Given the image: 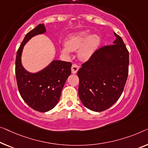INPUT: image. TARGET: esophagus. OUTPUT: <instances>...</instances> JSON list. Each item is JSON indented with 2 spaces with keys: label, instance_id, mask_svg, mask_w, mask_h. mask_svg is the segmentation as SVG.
I'll return each instance as SVG.
<instances>
[{
  "label": "esophagus",
  "instance_id": "esophagus-1",
  "mask_svg": "<svg viewBox=\"0 0 148 148\" xmlns=\"http://www.w3.org/2000/svg\"><path fill=\"white\" fill-rule=\"evenodd\" d=\"M79 66H78L76 64H73L72 66V68H71V70H72V74H76L77 72H78V70L79 69Z\"/></svg>",
  "mask_w": 148,
  "mask_h": 148
}]
</instances>
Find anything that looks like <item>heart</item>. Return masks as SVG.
Listing matches in <instances>:
<instances>
[{
    "label": "heart",
    "instance_id": "1",
    "mask_svg": "<svg viewBox=\"0 0 148 148\" xmlns=\"http://www.w3.org/2000/svg\"><path fill=\"white\" fill-rule=\"evenodd\" d=\"M88 36L89 33L86 31L70 35L66 41V45L62 48V51L64 54H68L70 51L78 50L79 58L82 60H87L98 48L100 42L97 35Z\"/></svg>",
    "mask_w": 148,
    "mask_h": 148
}]
</instances>
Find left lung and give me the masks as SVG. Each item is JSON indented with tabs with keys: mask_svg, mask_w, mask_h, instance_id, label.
Wrapping results in <instances>:
<instances>
[{
	"mask_svg": "<svg viewBox=\"0 0 148 148\" xmlns=\"http://www.w3.org/2000/svg\"><path fill=\"white\" fill-rule=\"evenodd\" d=\"M114 35L113 45L96 50L77 72L81 102L94 112L104 111L117 102L128 76L129 52L121 36Z\"/></svg>",
	"mask_w": 148,
	"mask_h": 148,
	"instance_id": "8db88e82",
	"label": "left lung"
}]
</instances>
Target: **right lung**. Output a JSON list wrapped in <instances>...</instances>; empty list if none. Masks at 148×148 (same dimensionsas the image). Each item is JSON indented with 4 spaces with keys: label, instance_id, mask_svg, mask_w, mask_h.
I'll return each instance as SVG.
<instances>
[{
    "label": "right lung",
    "instance_id": "obj_1",
    "mask_svg": "<svg viewBox=\"0 0 148 148\" xmlns=\"http://www.w3.org/2000/svg\"><path fill=\"white\" fill-rule=\"evenodd\" d=\"M46 31L45 26L40 24L26 34L16 52L15 74L19 93L24 101L34 110L46 112L56 106L68 77L71 74L72 63L54 60L36 74L28 72L21 64L24 45L35 35Z\"/></svg>",
    "mask_w": 148,
    "mask_h": 148
}]
</instances>
